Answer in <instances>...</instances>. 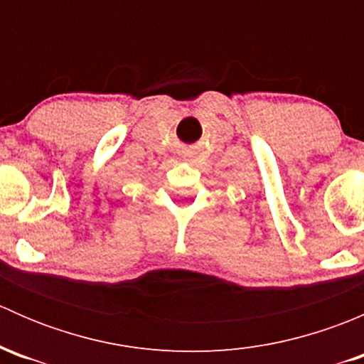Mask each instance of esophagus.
Here are the masks:
<instances>
[{
	"label": "esophagus",
	"mask_w": 364,
	"mask_h": 364,
	"mask_svg": "<svg viewBox=\"0 0 364 364\" xmlns=\"http://www.w3.org/2000/svg\"><path fill=\"white\" fill-rule=\"evenodd\" d=\"M192 156H193V153L188 151V149H186V151H183V160H192Z\"/></svg>",
	"instance_id": "obj_1"
}]
</instances>
